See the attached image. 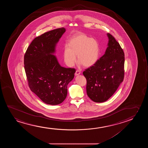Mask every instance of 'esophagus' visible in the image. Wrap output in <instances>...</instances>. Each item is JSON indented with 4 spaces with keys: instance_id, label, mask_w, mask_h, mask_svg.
<instances>
[{
    "instance_id": "34e87169",
    "label": "esophagus",
    "mask_w": 148,
    "mask_h": 148,
    "mask_svg": "<svg viewBox=\"0 0 148 148\" xmlns=\"http://www.w3.org/2000/svg\"><path fill=\"white\" fill-rule=\"evenodd\" d=\"M80 71H79V70H77V71H76V72L75 73V76H77V75H79V74H80Z\"/></svg>"
}]
</instances>
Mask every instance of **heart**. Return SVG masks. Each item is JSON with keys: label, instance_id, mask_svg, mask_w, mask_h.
I'll return each mask as SVG.
<instances>
[{"label": "heart", "instance_id": "b5f03b06", "mask_svg": "<svg viewBox=\"0 0 148 148\" xmlns=\"http://www.w3.org/2000/svg\"><path fill=\"white\" fill-rule=\"evenodd\" d=\"M99 47L97 41L83 34L73 36L69 40L68 45H65L63 51V59L69 67H73L77 61L84 67H90L98 60Z\"/></svg>", "mask_w": 148, "mask_h": 148}]
</instances>
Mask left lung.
Segmentation results:
<instances>
[{
    "instance_id": "8db88e82",
    "label": "left lung",
    "mask_w": 148,
    "mask_h": 148,
    "mask_svg": "<svg viewBox=\"0 0 148 148\" xmlns=\"http://www.w3.org/2000/svg\"><path fill=\"white\" fill-rule=\"evenodd\" d=\"M108 47L105 54L83 72L88 97L96 103L107 101L123 81L124 53L119 43L107 33Z\"/></svg>"
}]
</instances>
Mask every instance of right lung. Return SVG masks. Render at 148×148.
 <instances>
[{
	"label": "right lung",
	"mask_w": 148,
	"mask_h": 148,
	"mask_svg": "<svg viewBox=\"0 0 148 148\" xmlns=\"http://www.w3.org/2000/svg\"><path fill=\"white\" fill-rule=\"evenodd\" d=\"M64 28L45 33L32 41L24 56V68L31 90L45 103L57 105L67 95V85L74 77V68L62 67L54 55Z\"/></svg>",
	"instance_id": "add662e5"
}]
</instances>
